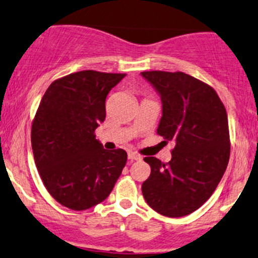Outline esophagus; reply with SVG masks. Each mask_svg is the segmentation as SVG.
Listing matches in <instances>:
<instances>
[{"label": "esophagus", "mask_w": 258, "mask_h": 258, "mask_svg": "<svg viewBox=\"0 0 258 258\" xmlns=\"http://www.w3.org/2000/svg\"><path fill=\"white\" fill-rule=\"evenodd\" d=\"M128 159L130 160H141V159H142V157H141V155H138L137 153L130 152L128 153Z\"/></svg>", "instance_id": "34e87169"}]
</instances>
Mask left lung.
<instances>
[{"label": "left lung", "instance_id": "8db88e82", "mask_svg": "<svg viewBox=\"0 0 258 258\" xmlns=\"http://www.w3.org/2000/svg\"><path fill=\"white\" fill-rule=\"evenodd\" d=\"M141 76L161 99L158 135L175 143L168 164L144 158L151 175L142 183L143 197L161 216H187L212 196L228 166L225 107L213 88L183 72L149 71Z\"/></svg>", "mask_w": 258, "mask_h": 258}]
</instances>
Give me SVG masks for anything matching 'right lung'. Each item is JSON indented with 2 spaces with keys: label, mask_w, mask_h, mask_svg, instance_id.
<instances>
[{
  "label": "right lung",
  "mask_w": 258,
  "mask_h": 258,
  "mask_svg": "<svg viewBox=\"0 0 258 258\" xmlns=\"http://www.w3.org/2000/svg\"><path fill=\"white\" fill-rule=\"evenodd\" d=\"M122 73L81 71L52 82L32 126L34 160L45 187L64 207L92 208L106 200L126 165L123 149L106 151L94 131L105 99Z\"/></svg>",
  "instance_id": "add662e5"
}]
</instances>
